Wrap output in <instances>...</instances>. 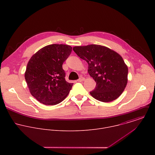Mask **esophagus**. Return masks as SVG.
<instances>
[{
  "mask_svg": "<svg viewBox=\"0 0 155 155\" xmlns=\"http://www.w3.org/2000/svg\"><path fill=\"white\" fill-rule=\"evenodd\" d=\"M84 80H85V78H83V77H81V78H80L78 80V82H81V81H84Z\"/></svg>",
  "mask_w": 155,
  "mask_h": 155,
  "instance_id": "obj_1",
  "label": "esophagus"
}]
</instances>
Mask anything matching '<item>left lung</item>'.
I'll return each mask as SVG.
<instances>
[{"label":"left lung","instance_id":"8db88e82","mask_svg":"<svg viewBox=\"0 0 155 155\" xmlns=\"http://www.w3.org/2000/svg\"><path fill=\"white\" fill-rule=\"evenodd\" d=\"M75 53L88 64L87 72L96 82L90 94L96 99L111 102L124 91L127 83L128 68L116 51L100 45L77 46Z\"/></svg>","mask_w":155,"mask_h":155}]
</instances>
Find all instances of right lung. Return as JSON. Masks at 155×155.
<instances>
[{
	"label": "right lung",
	"instance_id": "right-lung-1",
	"mask_svg": "<svg viewBox=\"0 0 155 155\" xmlns=\"http://www.w3.org/2000/svg\"><path fill=\"white\" fill-rule=\"evenodd\" d=\"M72 48L52 44L39 50L29 59L25 77L32 96L47 105L61 102L68 96L74 83L65 80L63 62Z\"/></svg>",
	"mask_w": 155,
	"mask_h": 155
}]
</instances>
